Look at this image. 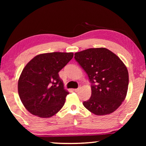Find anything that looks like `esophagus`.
Instances as JSON below:
<instances>
[{"label":"esophagus","mask_w":146,"mask_h":146,"mask_svg":"<svg viewBox=\"0 0 146 146\" xmlns=\"http://www.w3.org/2000/svg\"><path fill=\"white\" fill-rule=\"evenodd\" d=\"M80 90V88L79 87V88H78L77 89H74V91H75V92H78V91Z\"/></svg>","instance_id":"esophagus-1"}]
</instances>
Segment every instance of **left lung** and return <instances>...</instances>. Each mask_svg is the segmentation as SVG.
<instances>
[{"mask_svg": "<svg viewBox=\"0 0 146 146\" xmlns=\"http://www.w3.org/2000/svg\"><path fill=\"white\" fill-rule=\"evenodd\" d=\"M75 58L88 74L91 96L83 102L96 115L112 113L126 97L129 74L118 56L105 48H90L75 53Z\"/></svg>", "mask_w": 146, "mask_h": 146, "instance_id": "left-lung-1", "label": "left lung"}]
</instances>
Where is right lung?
<instances>
[{"label": "right lung", "instance_id": "right-lung-1", "mask_svg": "<svg viewBox=\"0 0 146 146\" xmlns=\"http://www.w3.org/2000/svg\"><path fill=\"white\" fill-rule=\"evenodd\" d=\"M73 56V53L53 52L35 56L23 69L18 81L22 103L32 115L49 118L63 107L69 94L58 72Z\"/></svg>", "mask_w": 146, "mask_h": 146}]
</instances>
